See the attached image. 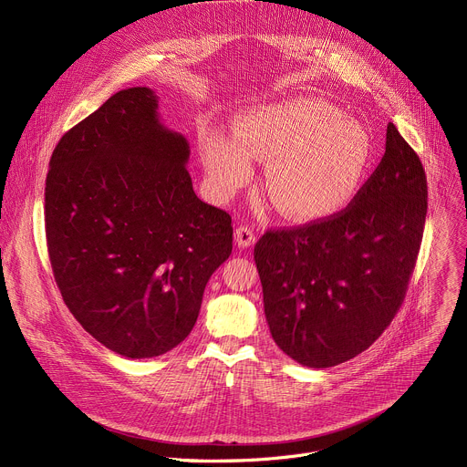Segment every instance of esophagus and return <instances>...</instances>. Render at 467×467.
Here are the masks:
<instances>
[{
	"instance_id": "34e87169",
	"label": "esophagus",
	"mask_w": 467,
	"mask_h": 467,
	"mask_svg": "<svg viewBox=\"0 0 467 467\" xmlns=\"http://www.w3.org/2000/svg\"><path fill=\"white\" fill-rule=\"evenodd\" d=\"M254 240V233L247 225H240L234 233V242L238 244V247H251Z\"/></svg>"
}]
</instances>
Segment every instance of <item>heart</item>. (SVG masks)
<instances>
[{
    "label": "heart",
    "instance_id": "b5f03b06",
    "mask_svg": "<svg viewBox=\"0 0 467 467\" xmlns=\"http://www.w3.org/2000/svg\"><path fill=\"white\" fill-rule=\"evenodd\" d=\"M238 135L209 127L199 151L214 192L231 195L270 161L265 186L281 214L297 222L325 220L348 209L362 190L373 142L366 125L316 98L249 109Z\"/></svg>",
    "mask_w": 467,
    "mask_h": 467
}]
</instances>
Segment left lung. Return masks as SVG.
Instances as JSON below:
<instances>
[{"label": "left lung", "instance_id": "1", "mask_svg": "<svg viewBox=\"0 0 467 467\" xmlns=\"http://www.w3.org/2000/svg\"><path fill=\"white\" fill-rule=\"evenodd\" d=\"M425 216L421 161L388 123L384 157L348 209L256 242L275 344L308 368H332L366 351L405 299Z\"/></svg>", "mask_w": 467, "mask_h": 467}]
</instances>
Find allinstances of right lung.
<instances>
[{
  "label": "right lung",
  "instance_id": "1",
  "mask_svg": "<svg viewBox=\"0 0 467 467\" xmlns=\"http://www.w3.org/2000/svg\"><path fill=\"white\" fill-rule=\"evenodd\" d=\"M148 87L119 90L58 140L46 177V238L62 299L127 358L177 348L233 251L231 216L203 203L190 144Z\"/></svg>",
  "mask_w": 467,
  "mask_h": 467
}]
</instances>
